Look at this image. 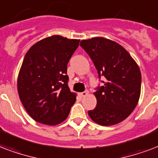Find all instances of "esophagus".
I'll use <instances>...</instances> for the list:
<instances>
[{
	"label": "esophagus",
	"mask_w": 158,
	"mask_h": 158,
	"mask_svg": "<svg viewBox=\"0 0 158 158\" xmlns=\"http://www.w3.org/2000/svg\"><path fill=\"white\" fill-rule=\"evenodd\" d=\"M89 94V91L88 90H85V91H83V92L80 93V95L81 97H85V96H86Z\"/></svg>",
	"instance_id": "esophagus-1"
}]
</instances>
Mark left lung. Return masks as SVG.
Returning a JSON list of instances; mask_svg holds the SVG:
<instances>
[{
	"instance_id": "1",
	"label": "left lung",
	"mask_w": 158,
	"mask_h": 158,
	"mask_svg": "<svg viewBox=\"0 0 158 158\" xmlns=\"http://www.w3.org/2000/svg\"><path fill=\"white\" fill-rule=\"evenodd\" d=\"M92 59L104 85L94 92L97 104L88 114L102 126L114 125L130 115L141 93V72L129 52L118 43L103 37L81 41Z\"/></svg>"
}]
</instances>
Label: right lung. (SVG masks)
Here are the masks:
<instances>
[{"label":"right lung","mask_w":158,"mask_h":158,"mask_svg":"<svg viewBox=\"0 0 158 158\" xmlns=\"http://www.w3.org/2000/svg\"><path fill=\"white\" fill-rule=\"evenodd\" d=\"M79 42L52 35L35 43L24 56L17 90L27 113L39 123L59 124L76 102L77 94L68 86L67 69Z\"/></svg>","instance_id":"right-lung-1"}]
</instances>
